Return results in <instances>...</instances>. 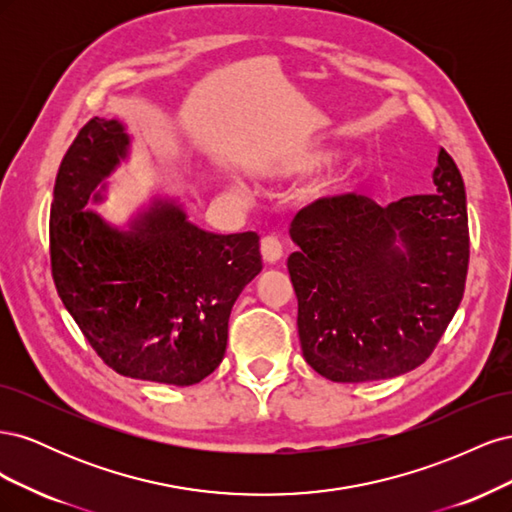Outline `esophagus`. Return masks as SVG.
<instances>
[{"label":"esophagus","instance_id":"esophagus-1","mask_svg":"<svg viewBox=\"0 0 512 512\" xmlns=\"http://www.w3.org/2000/svg\"><path fill=\"white\" fill-rule=\"evenodd\" d=\"M260 254L269 262V265H275V262H280L284 256V245L280 239L269 235L260 241Z\"/></svg>","mask_w":512,"mask_h":512}]
</instances>
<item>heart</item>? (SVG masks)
I'll return each mask as SVG.
<instances>
[{"mask_svg": "<svg viewBox=\"0 0 512 512\" xmlns=\"http://www.w3.org/2000/svg\"><path fill=\"white\" fill-rule=\"evenodd\" d=\"M333 160V153L329 149H307L299 153H290V156L277 160L271 168L273 175L280 177H292V175H305L312 170L322 168Z\"/></svg>", "mask_w": 512, "mask_h": 512, "instance_id": "obj_1", "label": "heart"}]
</instances>
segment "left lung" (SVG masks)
Wrapping results in <instances>:
<instances>
[{"label":"left lung","mask_w":512,"mask_h":512,"mask_svg":"<svg viewBox=\"0 0 512 512\" xmlns=\"http://www.w3.org/2000/svg\"><path fill=\"white\" fill-rule=\"evenodd\" d=\"M433 192L380 207L361 194L301 209L288 273L305 361L333 382L395 378L429 359L466 290V188L440 149ZM399 238L407 247H394Z\"/></svg>","instance_id":"1"}]
</instances>
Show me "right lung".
I'll return each mask as SVG.
<instances>
[{
  "label": "right lung",
  "instance_id": "right-lung-1",
  "mask_svg": "<svg viewBox=\"0 0 512 512\" xmlns=\"http://www.w3.org/2000/svg\"><path fill=\"white\" fill-rule=\"evenodd\" d=\"M126 147L119 121L94 117L61 160L49 222L53 282L117 374L190 386L224 359L230 309L262 269L258 235H213L168 203L130 232L106 226L85 205Z\"/></svg>",
  "mask_w": 512,
  "mask_h": 512
}]
</instances>
